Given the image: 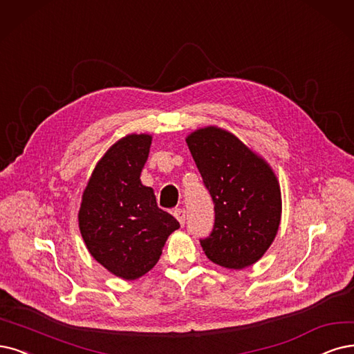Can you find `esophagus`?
<instances>
[{"label": "esophagus", "mask_w": 354, "mask_h": 354, "mask_svg": "<svg viewBox=\"0 0 354 354\" xmlns=\"http://www.w3.org/2000/svg\"><path fill=\"white\" fill-rule=\"evenodd\" d=\"M175 217L178 218V221L180 223V226H185V221H187V212L184 210V208H176V210L174 212Z\"/></svg>", "instance_id": "1"}]
</instances>
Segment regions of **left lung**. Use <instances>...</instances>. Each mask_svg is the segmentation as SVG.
<instances>
[{
  "label": "left lung",
  "mask_w": 354,
  "mask_h": 354,
  "mask_svg": "<svg viewBox=\"0 0 354 354\" xmlns=\"http://www.w3.org/2000/svg\"><path fill=\"white\" fill-rule=\"evenodd\" d=\"M187 142L214 204L212 233L200 239L203 251L225 268L252 266L279 230L281 197L276 176L261 157L225 129H198Z\"/></svg>",
  "instance_id": "8db88e82"
}]
</instances>
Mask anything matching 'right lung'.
Listing matches in <instances>:
<instances>
[{
	"label": "right lung",
	"instance_id": "add662e5",
	"mask_svg": "<svg viewBox=\"0 0 354 354\" xmlns=\"http://www.w3.org/2000/svg\"><path fill=\"white\" fill-rule=\"evenodd\" d=\"M151 137L128 136L106 151L91 174L78 212L82 236L99 264L124 280H136L159 261L179 221L157 207L140 180Z\"/></svg>",
	"mask_w": 354,
	"mask_h": 354
}]
</instances>
